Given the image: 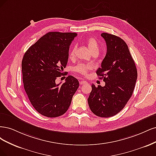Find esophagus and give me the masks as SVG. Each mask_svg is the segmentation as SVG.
<instances>
[{
  "mask_svg": "<svg viewBox=\"0 0 156 156\" xmlns=\"http://www.w3.org/2000/svg\"><path fill=\"white\" fill-rule=\"evenodd\" d=\"M87 82L84 81V80H81V81H80V85H84V84H86Z\"/></svg>",
  "mask_w": 156,
  "mask_h": 156,
  "instance_id": "1",
  "label": "esophagus"
}]
</instances>
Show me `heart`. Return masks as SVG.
<instances>
[{
    "label": "heart",
    "instance_id": "obj_1",
    "mask_svg": "<svg viewBox=\"0 0 156 156\" xmlns=\"http://www.w3.org/2000/svg\"><path fill=\"white\" fill-rule=\"evenodd\" d=\"M86 44L87 45V47L89 48V51L92 53L93 52H98L99 51V44L97 41V40L94 37H89L86 40ZM75 50L76 47L74 46L72 47V48L70 50L69 52V58H73ZM91 69V66L89 65H85L83 63L78 64L76 66L74 67V71L79 74H81L83 75L87 74L88 71Z\"/></svg>",
    "mask_w": 156,
    "mask_h": 156
}]
</instances>
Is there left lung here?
<instances>
[{
  "label": "left lung",
  "instance_id": "obj_1",
  "mask_svg": "<svg viewBox=\"0 0 156 156\" xmlns=\"http://www.w3.org/2000/svg\"><path fill=\"white\" fill-rule=\"evenodd\" d=\"M101 36L106 43L107 52L97 74L103 79L105 85L96 87L93 83L87 101L94 115L107 118L119 113L128 102L135 88L137 71L123 39L108 33H102Z\"/></svg>",
  "mask_w": 156,
  "mask_h": 156
}]
</instances>
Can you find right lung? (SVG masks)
Masks as SVG:
<instances>
[{"mask_svg": "<svg viewBox=\"0 0 156 156\" xmlns=\"http://www.w3.org/2000/svg\"><path fill=\"white\" fill-rule=\"evenodd\" d=\"M76 36V33L50 32L32 45L23 56L24 90L34 109L45 117L63 115L79 87L78 80L71 75L62 85L56 83L57 77L63 74L69 46Z\"/></svg>", "mask_w": 156, "mask_h": 156, "instance_id": "add662e5", "label": "right lung"}]
</instances>
